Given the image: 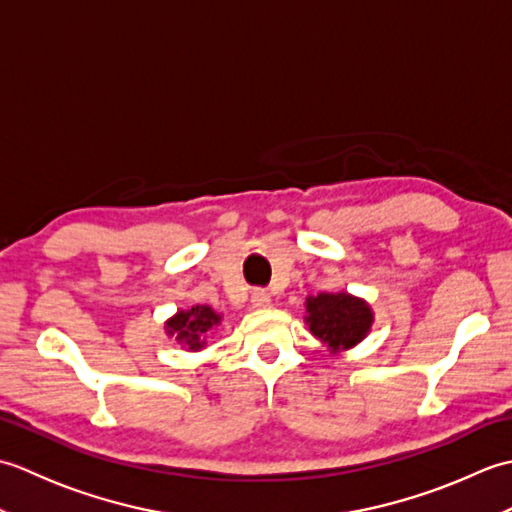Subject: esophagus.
Returning <instances> with one entry per match:
<instances>
[{
    "label": "esophagus",
    "mask_w": 512,
    "mask_h": 512,
    "mask_svg": "<svg viewBox=\"0 0 512 512\" xmlns=\"http://www.w3.org/2000/svg\"><path fill=\"white\" fill-rule=\"evenodd\" d=\"M250 303H253V308H270V295L264 290V288H255L253 292H250Z\"/></svg>",
    "instance_id": "34e87169"
}]
</instances>
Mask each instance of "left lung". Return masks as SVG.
<instances>
[{
  "label": "left lung",
  "mask_w": 512,
  "mask_h": 512,
  "mask_svg": "<svg viewBox=\"0 0 512 512\" xmlns=\"http://www.w3.org/2000/svg\"><path fill=\"white\" fill-rule=\"evenodd\" d=\"M306 323L310 332L330 352L350 350L361 343L374 323V312L363 299L347 292H321L306 299Z\"/></svg>",
  "instance_id": "1"
}]
</instances>
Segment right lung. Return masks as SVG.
<instances>
[{"mask_svg":"<svg viewBox=\"0 0 512 512\" xmlns=\"http://www.w3.org/2000/svg\"><path fill=\"white\" fill-rule=\"evenodd\" d=\"M222 314H217L209 306H193L189 310H180L165 323L169 336H176L180 345H187L191 352H198L206 345V336L211 334L215 325H220Z\"/></svg>","mask_w":512,"mask_h":512,"instance_id":"right-lung-1","label":"right lung"}]
</instances>
